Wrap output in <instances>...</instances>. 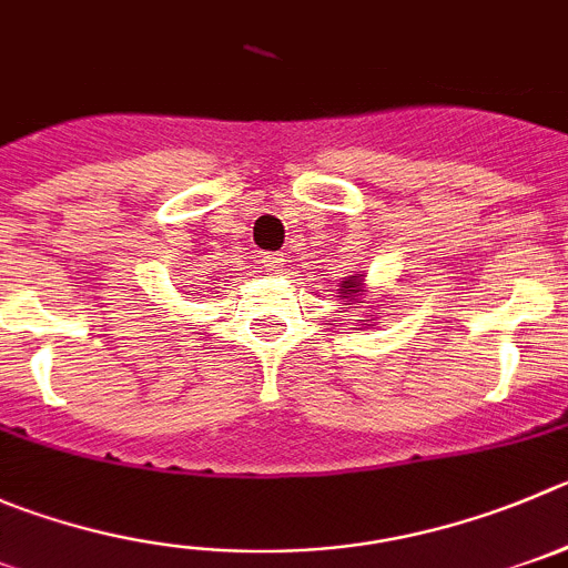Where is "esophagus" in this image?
Wrapping results in <instances>:
<instances>
[{"label": "esophagus", "instance_id": "34e87169", "mask_svg": "<svg viewBox=\"0 0 568 568\" xmlns=\"http://www.w3.org/2000/svg\"><path fill=\"white\" fill-rule=\"evenodd\" d=\"M260 268L268 274H280L285 268L283 254H263V257H260Z\"/></svg>", "mask_w": 568, "mask_h": 568}]
</instances>
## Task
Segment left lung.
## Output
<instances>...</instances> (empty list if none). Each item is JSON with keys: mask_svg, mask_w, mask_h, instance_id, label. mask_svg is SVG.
<instances>
[{"mask_svg": "<svg viewBox=\"0 0 568 568\" xmlns=\"http://www.w3.org/2000/svg\"><path fill=\"white\" fill-rule=\"evenodd\" d=\"M364 291V274H358V277H347L342 283V288H338V294H342V300H347L349 305H353V300H356L358 294H362ZM362 322H367V320H362ZM358 331V327H356Z\"/></svg>", "mask_w": 568, "mask_h": 568, "instance_id": "obj_1", "label": "left lung"}]
</instances>
